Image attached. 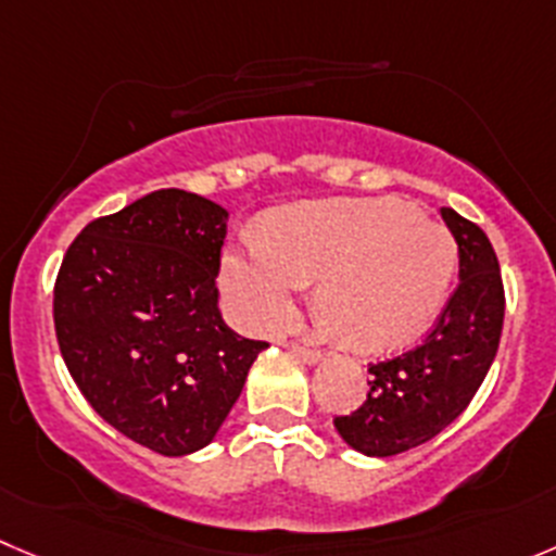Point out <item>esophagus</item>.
I'll return each mask as SVG.
<instances>
[{"instance_id": "34e87169", "label": "esophagus", "mask_w": 556, "mask_h": 556, "mask_svg": "<svg viewBox=\"0 0 556 556\" xmlns=\"http://www.w3.org/2000/svg\"><path fill=\"white\" fill-rule=\"evenodd\" d=\"M287 349L294 354V357H300V361H303V363H308V366H314V363L321 361V352H319V349L303 346V343H289Z\"/></svg>"}]
</instances>
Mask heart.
Segmentation results:
<instances>
[{
	"instance_id": "heart-1",
	"label": "heart",
	"mask_w": 556,
	"mask_h": 556,
	"mask_svg": "<svg viewBox=\"0 0 556 556\" xmlns=\"http://www.w3.org/2000/svg\"><path fill=\"white\" fill-rule=\"evenodd\" d=\"M456 269L447 229L399 199H332L273 210L264 237L226 256L224 287L251 327H278L308 281L327 330L357 352L415 341L440 314Z\"/></svg>"
}]
</instances>
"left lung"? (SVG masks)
I'll list each match as a JSON object with an SVG mask.
<instances>
[{
	"instance_id": "obj_1",
	"label": "left lung",
	"mask_w": 556,
	"mask_h": 556,
	"mask_svg": "<svg viewBox=\"0 0 556 556\" xmlns=\"http://www.w3.org/2000/svg\"><path fill=\"white\" fill-rule=\"evenodd\" d=\"M458 245V287L420 346L371 363L363 406L336 417L349 447L366 456H399L433 440L469 406L496 357L505 289L489 237L456 210L442 207Z\"/></svg>"
}]
</instances>
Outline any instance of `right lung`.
I'll return each instance as SVG.
<instances>
[{"label": "right lung", "instance_id": "1", "mask_svg": "<svg viewBox=\"0 0 556 556\" xmlns=\"http://www.w3.org/2000/svg\"><path fill=\"white\" fill-rule=\"evenodd\" d=\"M220 204L179 188L94 218L54 283L60 352L84 399L128 440L188 456L215 440L267 341L218 308Z\"/></svg>", "mask_w": 556, "mask_h": 556}]
</instances>
